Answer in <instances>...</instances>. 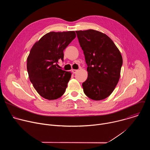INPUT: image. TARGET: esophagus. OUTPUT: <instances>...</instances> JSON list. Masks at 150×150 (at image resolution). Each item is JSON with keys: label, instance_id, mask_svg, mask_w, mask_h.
Instances as JSON below:
<instances>
[{"label": "esophagus", "instance_id": "esophagus-1", "mask_svg": "<svg viewBox=\"0 0 150 150\" xmlns=\"http://www.w3.org/2000/svg\"><path fill=\"white\" fill-rule=\"evenodd\" d=\"M77 72H78V70H76V69H72V72H73L74 74H76Z\"/></svg>", "mask_w": 150, "mask_h": 150}]
</instances>
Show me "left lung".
I'll use <instances>...</instances> for the list:
<instances>
[{
    "instance_id": "left-lung-1",
    "label": "left lung",
    "mask_w": 150,
    "mask_h": 150,
    "mask_svg": "<svg viewBox=\"0 0 150 150\" xmlns=\"http://www.w3.org/2000/svg\"><path fill=\"white\" fill-rule=\"evenodd\" d=\"M83 52L88 78L82 83L85 94L94 100L109 97L115 90L123 63L121 53L106 34L94 30L76 31Z\"/></svg>"
}]
</instances>
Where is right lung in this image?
<instances>
[{
  "mask_svg": "<svg viewBox=\"0 0 150 150\" xmlns=\"http://www.w3.org/2000/svg\"><path fill=\"white\" fill-rule=\"evenodd\" d=\"M75 37L74 31L50 32L32 47L27 71L34 88L43 98L56 100L65 93L71 73L56 67L59 59L63 60V50Z\"/></svg>",
  "mask_w": 150,
  "mask_h": 150,
  "instance_id": "right-lung-1",
  "label": "right lung"
}]
</instances>
